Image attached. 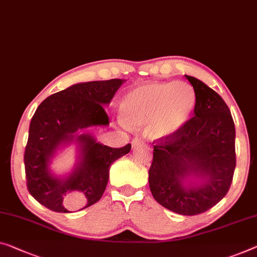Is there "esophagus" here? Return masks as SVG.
<instances>
[{"label": "esophagus", "instance_id": "1", "mask_svg": "<svg viewBox=\"0 0 257 257\" xmlns=\"http://www.w3.org/2000/svg\"><path fill=\"white\" fill-rule=\"evenodd\" d=\"M144 144V142L142 141L141 139H135L133 142H132V145H133V149L135 148H139V147H142V145Z\"/></svg>", "mask_w": 257, "mask_h": 257}]
</instances>
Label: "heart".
<instances>
[{"instance_id": "1", "label": "heart", "mask_w": 257, "mask_h": 257, "mask_svg": "<svg viewBox=\"0 0 257 257\" xmlns=\"http://www.w3.org/2000/svg\"><path fill=\"white\" fill-rule=\"evenodd\" d=\"M196 107L190 84L145 83L130 90L120 102V120L128 128L148 125L155 141H168L189 123Z\"/></svg>"}]
</instances>
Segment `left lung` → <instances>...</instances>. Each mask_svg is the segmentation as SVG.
<instances>
[{"label":"left lung","mask_w":257,"mask_h":257,"mask_svg":"<svg viewBox=\"0 0 257 257\" xmlns=\"http://www.w3.org/2000/svg\"><path fill=\"white\" fill-rule=\"evenodd\" d=\"M196 93L186 128L153 147L149 186L171 211L195 216L227 194L235 168V128L223 98L202 80L187 76Z\"/></svg>","instance_id":"obj_1"}]
</instances>
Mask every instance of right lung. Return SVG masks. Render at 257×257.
<instances>
[{
    "mask_svg": "<svg viewBox=\"0 0 257 257\" xmlns=\"http://www.w3.org/2000/svg\"><path fill=\"white\" fill-rule=\"evenodd\" d=\"M124 79L74 84L46 98L34 113L29 129L24 164L30 194L55 212L82 210L100 200L109 178V167L127 155L132 145L114 149L99 143L90 127H107L104 106L110 104ZM74 144L76 163L67 175L52 173L57 152Z\"/></svg>",
    "mask_w": 257,
    "mask_h": 257,
    "instance_id": "add662e5",
    "label": "right lung"
}]
</instances>
